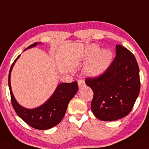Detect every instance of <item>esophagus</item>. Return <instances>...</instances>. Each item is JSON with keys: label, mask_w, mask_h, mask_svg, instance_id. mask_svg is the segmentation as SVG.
Listing matches in <instances>:
<instances>
[{"label": "esophagus", "mask_w": 149, "mask_h": 149, "mask_svg": "<svg viewBox=\"0 0 149 149\" xmlns=\"http://www.w3.org/2000/svg\"><path fill=\"white\" fill-rule=\"evenodd\" d=\"M78 85L79 88H82L85 86V81L84 79H79L78 80Z\"/></svg>", "instance_id": "34e87169"}]
</instances>
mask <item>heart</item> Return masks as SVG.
I'll return each mask as SVG.
<instances>
[{"mask_svg": "<svg viewBox=\"0 0 149 149\" xmlns=\"http://www.w3.org/2000/svg\"><path fill=\"white\" fill-rule=\"evenodd\" d=\"M100 49L96 45H91L86 50L85 56L89 61L86 67V72L90 76L96 77L104 72L109 66L112 60V53L106 49Z\"/></svg>", "mask_w": 149, "mask_h": 149, "instance_id": "heart-1", "label": "heart"}]
</instances>
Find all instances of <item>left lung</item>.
I'll return each mask as SVG.
<instances>
[{"label":"left lung","instance_id":"obj_1","mask_svg":"<svg viewBox=\"0 0 149 149\" xmlns=\"http://www.w3.org/2000/svg\"><path fill=\"white\" fill-rule=\"evenodd\" d=\"M93 90L91 110L97 119L115 121L126 116L135 104L140 90L139 70L133 53L116 45V56L102 74L86 79Z\"/></svg>","mask_w":149,"mask_h":149}]
</instances>
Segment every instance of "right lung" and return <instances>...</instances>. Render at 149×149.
<instances>
[{"label":"right lung","instance_id":"right-lung-1","mask_svg":"<svg viewBox=\"0 0 149 149\" xmlns=\"http://www.w3.org/2000/svg\"><path fill=\"white\" fill-rule=\"evenodd\" d=\"M36 45L37 43L36 42L25 49L34 47ZM19 56L13 62L9 72L8 84L13 108L18 116L31 127L38 130H47L54 127L59 124L63 118L70 101L78 91L77 81H75L72 83L60 84L50 98L39 107L34 109H27L22 107L14 98L10 84L11 71Z\"/></svg>","mask_w":149,"mask_h":149}]
</instances>
